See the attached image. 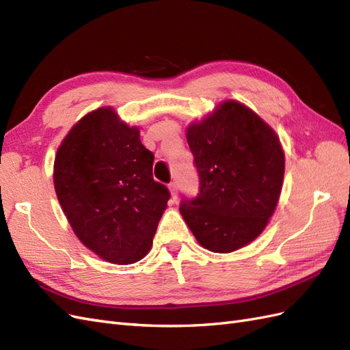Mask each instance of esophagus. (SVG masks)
<instances>
[{
  "label": "esophagus",
  "instance_id": "34e87169",
  "mask_svg": "<svg viewBox=\"0 0 350 350\" xmlns=\"http://www.w3.org/2000/svg\"><path fill=\"white\" fill-rule=\"evenodd\" d=\"M169 191H171V197L172 200H176L178 198V187L175 183H171L169 184Z\"/></svg>",
  "mask_w": 350,
  "mask_h": 350
}]
</instances>
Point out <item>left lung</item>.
<instances>
[{
  "instance_id": "obj_1",
  "label": "left lung",
  "mask_w": 350,
  "mask_h": 350,
  "mask_svg": "<svg viewBox=\"0 0 350 350\" xmlns=\"http://www.w3.org/2000/svg\"><path fill=\"white\" fill-rule=\"evenodd\" d=\"M200 193L179 211L196 239L213 252L248 245L269 224L280 197L284 153L270 126L245 105L220 103L187 129Z\"/></svg>"
}]
</instances>
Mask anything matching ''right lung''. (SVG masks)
Returning <instances> with one entry per match:
<instances>
[{"instance_id": "1", "label": "right lung", "mask_w": 350, "mask_h": 350, "mask_svg": "<svg viewBox=\"0 0 350 350\" xmlns=\"http://www.w3.org/2000/svg\"><path fill=\"white\" fill-rule=\"evenodd\" d=\"M154 156L135 126L99 108L72 126L54 163V185L74 234L113 264L150 251L171 194L153 179Z\"/></svg>"}]
</instances>
